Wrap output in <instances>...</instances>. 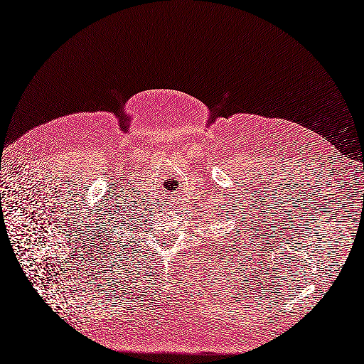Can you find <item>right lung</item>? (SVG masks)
Instances as JSON below:
<instances>
[{"label":"right lung","instance_id":"obj_1","mask_svg":"<svg viewBox=\"0 0 364 364\" xmlns=\"http://www.w3.org/2000/svg\"><path fill=\"white\" fill-rule=\"evenodd\" d=\"M134 216H136V215H134ZM128 220H132V216H129V219H128ZM122 223H123V224H125V223H127V220H122Z\"/></svg>","mask_w":364,"mask_h":364}]
</instances>
